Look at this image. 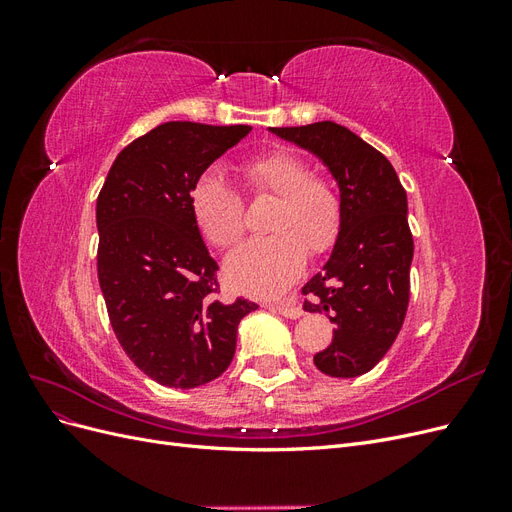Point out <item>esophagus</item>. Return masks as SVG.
I'll return each mask as SVG.
<instances>
[{"instance_id":"esophagus-1","label":"esophagus","mask_w":512,"mask_h":512,"mask_svg":"<svg viewBox=\"0 0 512 512\" xmlns=\"http://www.w3.org/2000/svg\"><path fill=\"white\" fill-rule=\"evenodd\" d=\"M271 307L277 314H282L284 318H290V320H297L303 316V309L299 305H292V303H275Z\"/></svg>"}]
</instances>
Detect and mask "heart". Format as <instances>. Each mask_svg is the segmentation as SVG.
<instances>
[{
    "label": "heart",
    "instance_id": "obj_1",
    "mask_svg": "<svg viewBox=\"0 0 512 512\" xmlns=\"http://www.w3.org/2000/svg\"><path fill=\"white\" fill-rule=\"evenodd\" d=\"M247 190L277 196L267 228L273 235L239 245L226 258L230 284L250 294H277L297 280L307 252H329L342 228V200L335 185L312 173L299 153L277 149L241 166ZM190 209L205 239L230 247L243 235V203L218 173H205L190 190Z\"/></svg>",
    "mask_w": 512,
    "mask_h": 512
}]
</instances>
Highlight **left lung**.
Returning <instances> with one entry per match:
<instances>
[{"label":"left lung","mask_w":512,"mask_h":512,"mask_svg":"<svg viewBox=\"0 0 512 512\" xmlns=\"http://www.w3.org/2000/svg\"><path fill=\"white\" fill-rule=\"evenodd\" d=\"M271 132L312 151L339 185L342 228L327 265L303 286V309L335 324L333 342L314 356L322 374L363 376L393 346L410 301L414 241L406 190L391 162L339 123Z\"/></svg>","instance_id":"obj_1"}]
</instances>
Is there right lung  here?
Instances as JSON below:
<instances>
[{
	"mask_svg": "<svg viewBox=\"0 0 512 512\" xmlns=\"http://www.w3.org/2000/svg\"><path fill=\"white\" fill-rule=\"evenodd\" d=\"M250 126L168 121L113 162L96 203L98 280L130 361L170 389L222 376L256 303L218 299V262L190 209L196 179Z\"/></svg>",
	"mask_w": 512,
	"mask_h": 512,
	"instance_id": "1",
	"label": "right lung"
}]
</instances>
